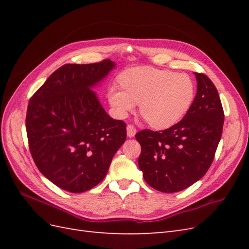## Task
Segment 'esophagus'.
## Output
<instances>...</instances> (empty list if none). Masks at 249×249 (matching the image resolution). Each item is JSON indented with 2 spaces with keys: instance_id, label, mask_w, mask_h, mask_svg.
<instances>
[{
  "instance_id": "obj_1",
  "label": "esophagus",
  "mask_w": 249,
  "mask_h": 249,
  "mask_svg": "<svg viewBox=\"0 0 249 249\" xmlns=\"http://www.w3.org/2000/svg\"><path fill=\"white\" fill-rule=\"evenodd\" d=\"M126 134L127 137H134L135 134H136V127H135L133 124H127L126 125Z\"/></svg>"
}]
</instances>
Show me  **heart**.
<instances>
[{
	"mask_svg": "<svg viewBox=\"0 0 249 249\" xmlns=\"http://www.w3.org/2000/svg\"><path fill=\"white\" fill-rule=\"evenodd\" d=\"M123 90L111 87L109 103L117 117L124 118L139 104V111L155 129L176 124L190 109L195 84L189 74L150 66H138L120 74Z\"/></svg>",
	"mask_w": 249,
	"mask_h": 249,
	"instance_id": "obj_1",
	"label": "heart"
}]
</instances>
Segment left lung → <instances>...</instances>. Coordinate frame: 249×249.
I'll return each mask as SVG.
<instances>
[{"label":"left lung","mask_w":249,"mask_h":249,"mask_svg":"<svg viewBox=\"0 0 249 249\" xmlns=\"http://www.w3.org/2000/svg\"><path fill=\"white\" fill-rule=\"evenodd\" d=\"M197 92L182 120L166 130H142L138 165L145 182L154 189L182 191L206 175L220 141L224 112L213 82L194 72Z\"/></svg>","instance_id":"8db88e82"}]
</instances>
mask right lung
Returning a JSON list of instances; mask_svg holds the SVG:
<instances>
[{"label":"right lung","mask_w":249,"mask_h":249,"mask_svg":"<svg viewBox=\"0 0 249 249\" xmlns=\"http://www.w3.org/2000/svg\"><path fill=\"white\" fill-rule=\"evenodd\" d=\"M114 65L109 59L64 64L30 99V153L42 175L63 190L81 193L101 183L125 141V123L111 118L90 90Z\"/></svg>","instance_id":"right-lung-1"}]
</instances>
